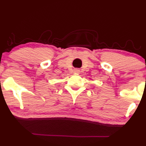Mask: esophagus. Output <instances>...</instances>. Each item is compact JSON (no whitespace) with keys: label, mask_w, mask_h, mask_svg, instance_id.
<instances>
[{"label":"esophagus","mask_w":146,"mask_h":146,"mask_svg":"<svg viewBox=\"0 0 146 146\" xmlns=\"http://www.w3.org/2000/svg\"><path fill=\"white\" fill-rule=\"evenodd\" d=\"M75 73H78L80 72V71H79L78 70H75Z\"/></svg>","instance_id":"34e87169"}]
</instances>
